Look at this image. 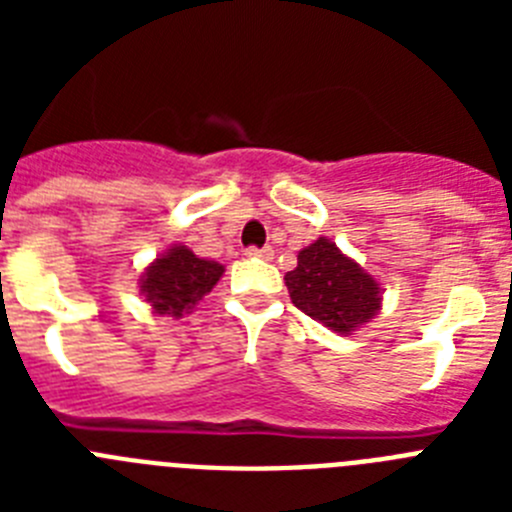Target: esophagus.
<instances>
[{
	"label": "esophagus",
	"mask_w": 512,
	"mask_h": 512,
	"mask_svg": "<svg viewBox=\"0 0 512 512\" xmlns=\"http://www.w3.org/2000/svg\"><path fill=\"white\" fill-rule=\"evenodd\" d=\"M246 256H251V259H266V261H269L271 256H274V251H271V246H264V248H246Z\"/></svg>",
	"instance_id": "34e87169"
}]
</instances>
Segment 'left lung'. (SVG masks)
<instances>
[{
    "mask_svg": "<svg viewBox=\"0 0 512 512\" xmlns=\"http://www.w3.org/2000/svg\"><path fill=\"white\" fill-rule=\"evenodd\" d=\"M284 282L295 307L341 336H351L382 310L377 279L328 238L302 248Z\"/></svg>",
    "mask_w": 512,
    "mask_h": 512,
    "instance_id": "obj_1",
    "label": "left lung"
}]
</instances>
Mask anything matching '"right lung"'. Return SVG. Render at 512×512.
<instances>
[{
	"label": "right lung",
	"mask_w": 512,
	"mask_h": 512,
	"mask_svg": "<svg viewBox=\"0 0 512 512\" xmlns=\"http://www.w3.org/2000/svg\"><path fill=\"white\" fill-rule=\"evenodd\" d=\"M225 266L194 256L187 246L174 243L140 274V295L151 302V310L169 318H184L212 292Z\"/></svg>",
	"instance_id": "obj_1"
}]
</instances>
